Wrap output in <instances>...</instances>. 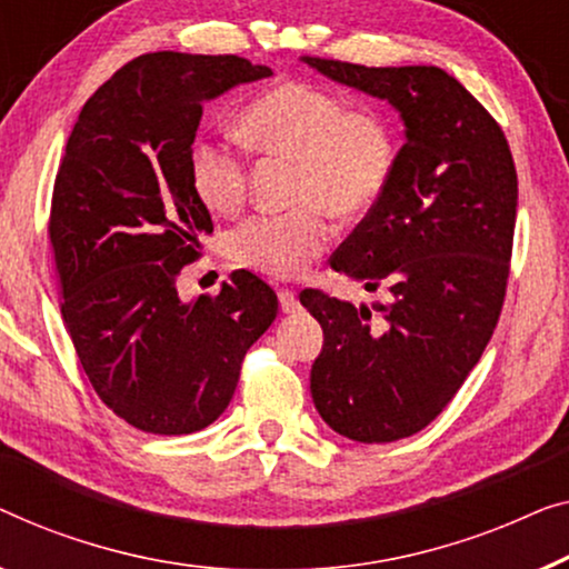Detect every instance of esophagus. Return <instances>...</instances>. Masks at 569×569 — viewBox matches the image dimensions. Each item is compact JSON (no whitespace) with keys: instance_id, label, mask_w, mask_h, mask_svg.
Instances as JSON below:
<instances>
[{"instance_id":"1","label":"esophagus","mask_w":569,"mask_h":569,"mask_svg":"<svg viewBox=\"0 0 569 569\" xmlns=\"http://www.w3.org/2000/svg\"><path fill=\"white\" fill-rule=\"evenodd\" d=\"M278 301H281L283 315H293V311L301 309L299 296H296V293L291 291V288H281V291H278Z\"/></svg>"}]
</instances>
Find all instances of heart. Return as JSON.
I'll use <instances>...</instances> for the list:
<instances>
[{
    "label": "heart",
    "instance_id": "heart-1",
    "mask_svg": "<svg viewBox=\"0 0 569 569\" xmlns=\"http://www.w3.org/2000/svg\"><path fill=\"white\" fill-rule=\"evenodd\" d=\"M244 139L262 151L299 159L291 211L254 213L229 237L239 266L276 278L301 276L330 244V204L361 213L389 188L397 143L373 110H350L338 94L288 82L262 92L244 108ZM190 188L216 213H231L247 193V157L229 139H198L188 157Z\"/></svg>",
    "mask_w": 569,
    "mask_h": 569
}]
</instances>
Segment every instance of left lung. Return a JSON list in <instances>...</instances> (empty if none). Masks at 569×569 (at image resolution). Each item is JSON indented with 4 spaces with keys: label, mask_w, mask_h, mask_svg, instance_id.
<instances>
[{
    "label": "left lung",
    "mask_w": 569,
    "mask_h": 569,
    "mask_svg": "<svg viewBox=\"0 0 569 569\" xmlns=\"http://www.w3.org/2000/svg\"><path fill=\"white\" fill-rule=\"evenodd\" d=\"M332 82L387 100L405 126L389 188L330 266L371 309L307 288L322 325L311 399L335 433L389 443L433 422L482 358L506 299L518 178L506 133L438 67H361L301 56Z\"/></svg>",
    "instance_id": "1"
}]
</instances>
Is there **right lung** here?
Wrapping results in <instances>:
<instances>
[{
  "label": "right lung",
  "instance_id": "obj_1",
  "mask_svg": "<svg viewBox=\"0 0 569 569\" xmlns=\"http://www.w3.org/2000/svg\"><path fill=\"white\" fill-rule=\"evenodd\" d=\"M270 74L239 56H139L84 102L61 157L48 234L63 325L98 397L143 433L211 426L278 315L247 270L213 299L178 293L213 231L188 172L203 106Z\"/></svg>",
  "mask_w": 569,
  "mask_h": 569
}]
</instances>
